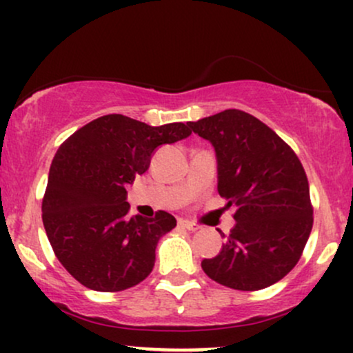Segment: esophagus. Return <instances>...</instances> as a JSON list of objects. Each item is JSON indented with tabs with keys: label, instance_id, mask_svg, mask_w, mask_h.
Listing matches in <instances>:
<instances>
[{
	"label": "esophagus",
	"instance_id": "1",
	"mask_svg": "<svg viewBox=\"0 0 353 353\" xmlns=\"http://www.w3.org/2000/svg\"><path fill=\"white\" fill-rule=\"evenodd\" d=\"M179 225H181V228L188 229V230H197V229H199L196 224H192V222H189V221H179Z\"/></svg>",
	"mask_w": 353,
	"mask_h": 353
}]
</instances>
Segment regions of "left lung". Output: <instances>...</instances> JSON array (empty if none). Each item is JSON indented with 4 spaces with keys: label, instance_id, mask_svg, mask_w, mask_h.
<instances>
[{
    "label": "left lung",
    "instance_id": "obj_1",
    "mask_svg": "<svg viewBox=\"0 0 353 353\" xmlns=\"http://www.w3.org/2000/svg\"><path fill=\"white\" fill-rule=\"evenodd\" d=\"M189 125L214 145L217 190L236 208V228L202 270L230 289H265L294 269L314 224L301 161L269 125L239 109Z\"/></svg>",
    "mask_w": 353,
    "mask_h": 353
}]
</instances>
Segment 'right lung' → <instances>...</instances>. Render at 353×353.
I'll return each mask as SVG.
<instances>
[{"mask_svg":"<svg viewBox=\"0 0 353 353\" xmlns=\"http://www.w3.org/2000/svg\"><path fill=\"white\" fill-rule=\"evenodd\" d=\"M190 136L189 124L149 125L108 114L59 145L43 199V224L58 261L84 287L119 292L143 282L159 239L176 219L129 217L125 185L144 174L159 145Z\"/></svg>","mask_w":353,"mask_h":353,"instance_id":"add662e5","label":"right lung"}]
</instances>
